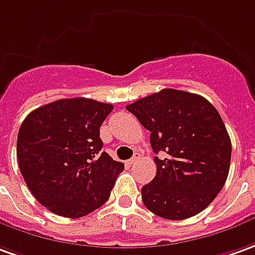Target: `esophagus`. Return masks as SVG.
<instances>
[{
	"mask_svg": "<svg viewBox=\"0 0 255 255\" xmlns=\"http://www.w3.org/2000/svg\"><path fill=\"white\" fill-rule=\"evenodd\" d=\"M138 158H140V155H138V154H134V155H133V157H131L130 159L128 161V165H133L134 162H136V161H137Z\"/></svg>",
	"mask_w": 255,
	"mask_h": 255,
	"instance_id": "34e87169",
	"label": "esophagus"
}]
</instances>
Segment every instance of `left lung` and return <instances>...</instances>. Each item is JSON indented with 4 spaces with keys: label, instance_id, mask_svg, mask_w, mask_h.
<instances>
[{
    "label": "left lung",
    "instance_id": "1",
    "mask_svg": "<svg viewBox=\"0 0 255 255\" xmlns=\"http://www.w3.org/2000/svg\"><path fill=\"white\" fill-rule=\"evenodd\" d=\"M151 131L157 175L141 187L152 214L180 221L197 215L222 190L232 144L224 121L204 97L164 89L126 105Z\"/></svg>",
    "mask_w": 255,
    "mask_h": 255
}]
</instances>
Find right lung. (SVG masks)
<instances>
[{
	"label": "right lung",
	"mask_w": 255,
	"mask_h": 255,
	"mask_svg": "<svg viewBox=\"0 0 255 255\" xmlns=\"http://www.w3.org/2000/svg\"><path fill=\"white\" fill-rule=\"evenodd\" d=\"M114 105L62 98L31 111L17 133L19 169L36 200L65 218H80L110 198L125 169L103 151L100 128Z\"/></svg>",
	"instance_id": "obj_1"
}]
</instances>
